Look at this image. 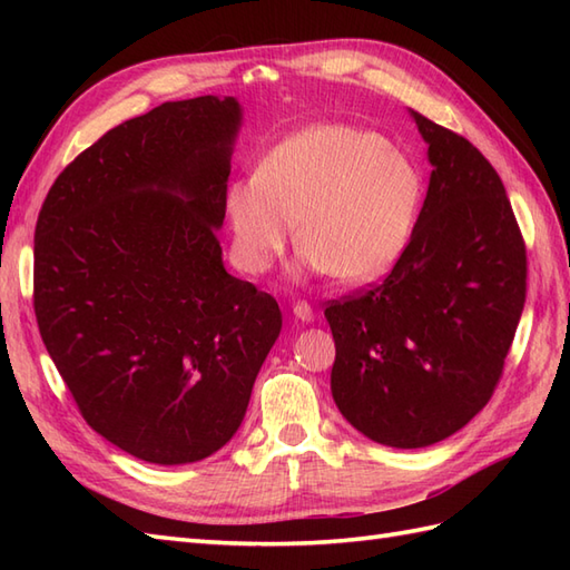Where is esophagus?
Here are the masks:
<instances>
[{
    "label": "esophagus",
    "instance_id": "34e87169",
    "mask_svg": "<svg viewBox=\"0 0 570 570\" xmlns=\"http://www.w3.org/2000/svg\"><path fill=\"white\" fill-rule=\"evenodd\" d=\"M294 316H296L301 323H311V321H313V308H311V304H306V301H298V304H294Z\"/></svg>",
    "mask_w": 570,
    "mask_h": 570
}]
</instances>
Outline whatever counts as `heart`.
<instances>
[{"label": "heart", "instance_id": "obj_1", "mask_svg": "<svg viewBox=\"0 0 570 570\" xmlns=\"http://www.w3.org/2000/svg\"><path fill=\"white\" fill-rule=\"evenodd\" d=\"M423 200L416 161L377 131L313 125L229 184L225 213L242 272L262 274L296 235L298 274L343 284L384 276L409 247Z\"/></svg>", "mask_w": 570, "mask_h": 570}]
</instances>
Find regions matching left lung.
<instances>
[{"label":"left lung","instance_id":"1","mask_svg":"<svg viewBox=\"0 0 570 570\" xmlns=\"http://www.w3.org/2000/svg\"><path fill=\"white\" fill-rule=\"evenodd\" d=\"M411 117L433 166L414 235L382 284L325 308L335 404L392 448L439 443L490 402L527 298L524 239L498 171L465 137Z\"/></svg>","mask_w":570,"mask_h":570}]
</instances>
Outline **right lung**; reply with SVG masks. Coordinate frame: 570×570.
<instances>
[{
    "label": "right lung",
    "mask_w": 570,
    "mask_h": 570,
    "mask_svg": "<svg viewBox=\"0 0 570 570\" xmlns=\"http://www.w3.org/2000/svg\"><path fill=\"white\" fill-rule=\"evenodd\" d=\"M239 125L235 98L154 107L68 164L36 223L48 355L90 429L147 463L220 451L282 333L217 242Z\"/></svg>",
    "instance_id": "1"
}]
</instances>
